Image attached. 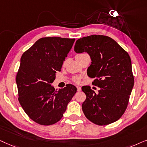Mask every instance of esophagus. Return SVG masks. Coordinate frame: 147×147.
Instances as JSON below:
<instances>
[{
	"label": "esophagus",
	"mask_w": 147,
	"mask_h": 147,
	"mask_svg": "<svg viewBox=\"0 0 147 147\" xmlns=\"http://www.w3.org/2000/svg\"><path fill=\"white\" fill-rule=\"evenodd\" d=\"M77 91H81V87H79V86H77Z\"/></svg>",
	"instance_id": "obj_1"
}]
</instances>
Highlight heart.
Wrapping results in <instances>:
<instances>
[{
  "label": "heart",
  "mask_w": 147,
  "mask_h": 147,
  "mask_svg": "<svg viewBox=\"0 0 147 147\" xmlns=\"http://www.w3.org/2000/svg\"><path fill=\"white\" fill-rule=\"evenodd\" d=\"M74 80H75V81H76V82H79L80 81V78L79 77H75V79H74Z\"/></svg>",
  "instance_id": "1"
}]
</instances>
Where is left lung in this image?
<instances>
[{
	"instance_id": "left-lung-1",
	"label": "left lung",
	"mask_w": 147,
	"mask_h": 147,
	"mask_svg": "<svg viewBox=\"0 0 147 147\" xmlns=\"http://www.w3.org/2000/svg\"><path fill=\"white\" fill-rule=\"evenodd\" d=\"M75 52L90 56L91 64L87 75L95 78L93 84L100 88L96 93L89 86L82 87L87 96L82 105L86 118L100 126L118 120L126 110L134 87L130 56L112 38L100 35L79 39Z\"/></svg>"
}]
</instances>
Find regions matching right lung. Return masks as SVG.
Returning <instances> with one entry per match:
<instances>
[{
    "mask_svg": "<svg viewBox=\"0 0 147 147\" xmlns=\"http://www.w3.org/2000/svg\"><path fill=\"white\" fill-rule=\"evenodd\" d=\"M75 41L59 37L40 38L21 56L16 77L19 101L27 116L38 124L48 126L58 122L77 92L71 84L58 91L52 85Z\"/></svg>",
    "mask_w": 147,
    "mask_h": 147,
    "instance_id": "right-lung-1",
    "label": "right lung"
}]
</instances>
